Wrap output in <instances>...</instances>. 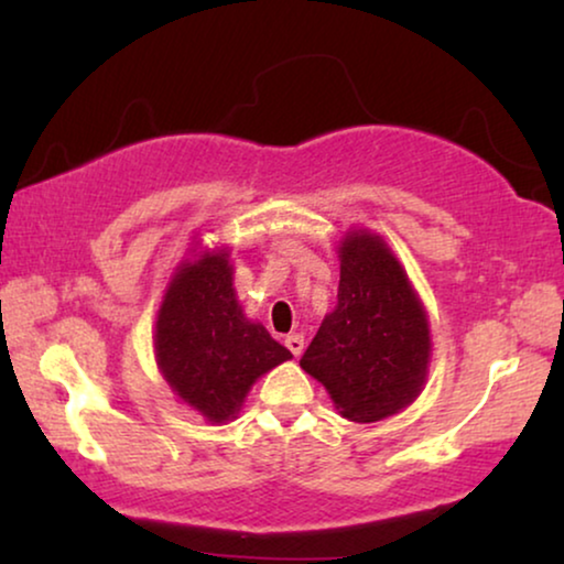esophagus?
<instances>
[{
    "mask_svg": "<svg viewBox=\"0 0 564 564\" xmlns=\"http://www.w3.org/2000/svg\"><path fill=\"white\" fill-rule=\"evenodd\" d=\"M284 346H288L290 354H295V357H300V354H303V349H305V338L300 336V334H292V336L284 338Z\"/></svg>",
    "mask_w": 564,
    "mask_h": 564,
    "instance_id": "34e87169",
    "label": "esophagus"
}]
</instances>
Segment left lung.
<instances>
[{
    "mask_svg": "<svg viewBox=\"0 0 564 564\" xmlns=\"http://www.w3.org/2000/svg\"><path fill=\"white\" fill-rule=\"evenodd\" d=\"M338 259L336 311L323 318L300 367L328 390L344 419L375 423L419 398L431 357L429 318L380 236L349 230Z\"/></svg>",
    "mask_w": 564,
    "mask_h": 564,
    "instance_id": "left-lung-1",
    "label": "left lung"
}]
</instances>
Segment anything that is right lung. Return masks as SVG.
Returning a JSON list of instances; mask_svg holds the SVG:
<instances>
[{
    "instance_id": "add662e5",
    "label": "right lung",
    "mask_w": 564,
    "mask_h": 564,
    "mask_svg": "<svg viewBox=\"0 0 564 564\" xmlns=\"http://www.w3.org/2000/svg\"><path fill=\"white\" fill-rule=\"evenodd\" d=\"M153 349L174 395L210 423L234 421L251 384L292 359L261 323L243 315L228 251H199L176 267Z\"/></svg>"
}]
</instances>
